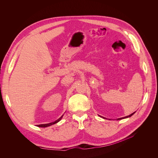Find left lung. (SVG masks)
<instances>
[{
    "mask_svg": "<svg viewBox=\"0 0 158 158\" xmlns=\"http://www.w3.org/2000/svg\"><path fill=\"white\" fill-rule=\"evenodd\" d=\"M135 112H133V113H132L131 114H130V115H129V116H126V117H123V118H118L117 119V120H121V119H126V118H130L131 116H132L134 113H135ZM99 116H100L101 118H104V119H106L105 118H104V117H102V116H99Z\"/></svg>",
    "mask_w": 158,
    "mask_h": 158,
    "instance_id": "8db88e82",
    "label": "left lung"
}]
</instances>
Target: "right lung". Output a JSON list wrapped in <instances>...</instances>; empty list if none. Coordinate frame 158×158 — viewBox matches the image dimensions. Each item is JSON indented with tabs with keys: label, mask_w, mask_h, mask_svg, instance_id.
I'll return each mask as SVG.
<instances>
[{
	"label": "right lung",
	"mask_w": 158,
	"mask_h": 158,
	"mask_svg": "<svg viewBox=\"0 0 158 158\" xmlns=\"http://www.w3.org/2000/svg\"><path fill=\"white\" fill-rule=\"evenodd\" d=\"M63 116H64V114H63L60 118H59L58 119H57L56 121H54V122H52V123H48V124H39V125H37V127H48V126H52V125H53V124H56V123H57L59 121H60L61 120V119L62 118Z\"/></svg>",
	"instance_id": "right-lung-1"
}]
</instances>
